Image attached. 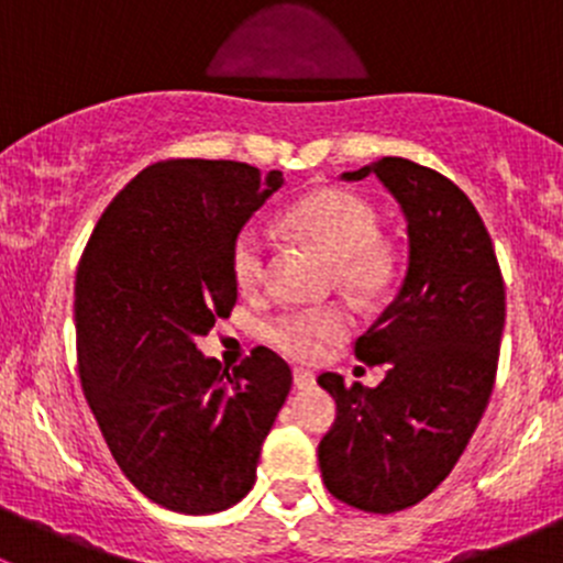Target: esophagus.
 <instances>
[{
	"mask_svg": "<svg viewBox=\"0 0 563 563\" xmlns=\"http://www.w3.org/2000/svg\"><path fill=\"white\" fill-rule=\"evenodd\" d=\"M294 387L297 389L316 387V376L310 371H294Z\"/></svg>",
	"mask_w": 563,
	"mask_h": 563,
	"instance_id": "obj_1",
	"label": "esophagus"
}]
</instances>
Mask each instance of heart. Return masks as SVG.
Instances as JSON below:
<instances>
[{"instance_id":"1","label":"heart","mask_w":563,"mask_h":563,"mask_svg":"<svg viewBox=\"0 0 563 563\" xmlns=\"http://www.w3.org/2000/svg\"><path fill=\"white\" fill-rule=\"evenodd\" d=\"M288 225L321 250L334 264L338 280L349 291L373 294L387 283L391 264L378 245V214L365 198L345 190H318L288 209ZM231 272L242 291H258L269 275V231L261 223H245L231 245ZM345 327L340 310L283 313L264 327L272 349L291 360H313L323 343Z\"/></svg>"}]
</instances>
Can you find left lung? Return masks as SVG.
Here are the masks:
<instances>
[{"label":"left lung","instance_id":"obj_1","mask_svg":"<svg viewBox=\"0 0 563 563\" xmlns=\"http://www.w3.org/2000/svg\"><path fill=\"white\" fill-rule=\"evenodd\" d=\"M365 176L400 207L408 266L389 308L354 345L356 360L387 367L384 382L345 387L338 373L318 376L338 402L318 465L334 498L389 515L433 493L474 435L496 382L507 297L490 234L455 181L406 157L340 179Z\"/></svg>","mask_w":563,"mask_h":563}]
</instances>
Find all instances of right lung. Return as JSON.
<instances>
[{
  "label": "right lung",
  "instance_id": "right-lung-1",
  "mask_svg": "<svg viewBox=\"0 0 563 563\" xmlns=\"http://www.w3.org/2000/svg\"><path fill=\"white\" fill-rule=\"evenodd\" d=\"M280 187V172L247 163H155L108 203L78 264L84 395L122 474L174 512L247 496L291 391V367L264 345L231 376L198 349L236 302V231Z\"/></svg>",
  "mask_w": 563,
  "mask_h": 563
}]
</instances>
